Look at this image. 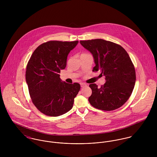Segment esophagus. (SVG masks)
<instances>
[{"label":"esophagus","instance_id":"esophagus-1","mask_svg":"<svg viewBox=\"0 0 157 157\" xmlns=\"http://www.w3.org/2000/svg\"><path fill=\"white\" fill-rule=\"evenodd\" d=\"M80 86H81L82 88H83L84 86H86V85L85 83H80Z\"/></svg>","mask_w":157,"mask_h":157}]
</instances>
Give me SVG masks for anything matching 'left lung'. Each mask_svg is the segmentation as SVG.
Listing matches in <instances>:
<instances>
[{"instance_id":"obj_1","label":"left lung","mask_w":157,"mask_h":157,"mask_svg":"<svg viewBox=\"0 0 157 157\" xmlns=\"http://www.w3.org/2000/svg\"><path fill=\"white\" fill-rule=\"evenodd\" d=\"M80 42L94 57L95 66L92 71H100L106 80L100 88L95 83L90 85V104L106 111L120 108L130 97L136 80L134 66L129 54L121 46L103 39Z\"/></svg>"}]
</instances>
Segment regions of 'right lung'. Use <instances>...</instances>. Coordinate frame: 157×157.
Returning <instances> with one entry per match:
<instances>
[{
  "label": "right lung",
  "instance_id": "add662e5",
  "mask_svg": "<svg viewBox=\"0 0 157 157\" xmlns=\"http://www.w3.org/2000/svg\"><path fill=\"white\" fill-rule=\"evenodd\" d=\"M78 42H45L35 49L27 63L25 78L30 97L37 109L46 115L60 116L73 106L80 85L62 82L59 73L66 67L67 55Z\"/></svg>",
  "mask_w": 157,
  "mask_h": 157
}]
</instances>
